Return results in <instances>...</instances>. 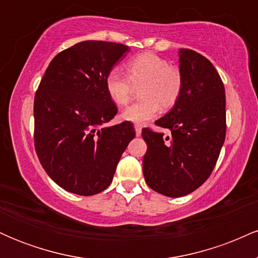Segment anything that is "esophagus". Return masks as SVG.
<instances>
[{
	"label": "esophagus",
	"mask_w": 258,
	"mask_h": 258,
	"mask_svg": "<svg viewBox=\"0 0 258 258\" xmlns=\"http://www.w3.org/2000/svg\"><path fill=\"white\" fill-rule=\"evenodd\" d=\"M135 131H136V136L139 137L142 135V127L139 125H135Z\"/></svg>",
	"instance_id": "obj_1"
}]
</instances>
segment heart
I'll return each instance as SVG.
<instances>
[{
  "label": "heart",
  "mask_w": 258,
  "mask_h": 258,
  "mask_svg": "<svg viewBox=\"0 0 258 258\" xmlns=\"http://www.w3.org/2000/svg\"><path fill=\"white\" fill-rule=\"evenodd\" d=\"M127 76L112 69L105 78V90L116 105H125L133 87H139V100L121 112V117L133 123H144L158 115L160 106L167 109L178 99L182 91V74L166 59L143 53L126 64Z\"/></svg>",
  "instance_id": "b5f03b06"
}]
</instances>
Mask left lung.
<instances>
[{"instance_id": "left-lung-1", "label": "left lung", "mask_w": 258, "mask_h": 258, "mask_svg": "<svg viewBox=\"0 0 258 258\" xmlns=\"http://www.w3.org/2000/svg\"><path fill=\"white\" fill-rule=\"evenodd\" d=\"M182 91L173 108L155 125L170 136L142 130L147 143V184L170 198L198 189L214 170L226 138V92L209 59L191 49L178 51Z\"/></svg>"}]
</instances>
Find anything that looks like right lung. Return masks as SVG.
I'll return each instance as SVG.
<instances>
[{"mask_svg":"<svg viewBox=\"0 0 258 258\" xmlns=\"http://www.w3.org/2000/svg\"><path fill=\"white\" fill-rule=\"evenodd\" d=\"M130 47L82 41L55 55L34 103L35 149L47 174L70 193L98 194L110 185L136 133L130 121L104 126L117 114L105 78Z\"/></svg>","mask_w":258,"mask_h":258,"instance_id":"add662e5","label":"right lung"}]
</instances>
